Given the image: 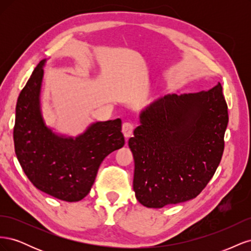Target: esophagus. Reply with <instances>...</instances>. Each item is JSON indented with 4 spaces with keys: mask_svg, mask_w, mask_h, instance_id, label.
Returning <instances> with one entry per match:
<instances>
[{
    "mask_svg": "<svg viewBox=\"0 0 251 251\" xmlns=\"http://www.w3.org/2000/svg\"><path fill=\"white\" fill-rule=\"evenodd\" d=\"M134 127H135L134 124L130 123V121H126V123L123 124V128H121V130H123V133L126 138L131 137V135L133 134V131H134Z\"/></svg>",
    "mask_w": 251,
    "mask_h": 251,
    "instance_id": "obj_1",
    "label": "esophagus"
}]
</instances>
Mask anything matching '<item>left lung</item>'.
<instances>
[{"mask_svg":"<svg viewBox=\"0 0 251 251\" xmlns=\"http://www.w3.org/2000/svg\"><path fill=\"white\" fill-rule=\"evenodd\" d=\"M227 124L220 82L208 91L169 94L151 102L128 139L137 200L161 208L196 198L221 161Z\"/></svg>","mask_w":251,"mask_h":251,"instance_id":"1","label":"left lung"}]
</instances>
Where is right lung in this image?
Here are the masks:
<instances>
[{
  "label": "right lung",
  "mask_w": 251,
  "mask_h": 251,
  "mask_svg": "<svg viewBox=\"0 0 251 251\" xmlns=\"http://www.w3.org/2000/svg\"><path fill=\"white\" fill-rule=\"evenodd\" d=\"M44 64L45 59L36 66L18 98L14 151L37 189L59 200L76 202L91 191L103 159L124 147L121 120L98 121L75 138L53 133L41 111Z\"/></svg>",
  "instance_id": "obj_1"
}]
</instances>
